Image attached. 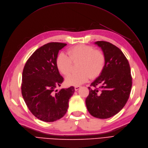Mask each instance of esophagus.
Segmentation results:
<instances>
[{"label": "esophagus", "mask_w": 148, "mask_h": 148, "mask_svg": "<svg viewBox=\"0 0 148 148\" xmlns=\"http://www.w3.org/2000/svg\"><path fill=\"white\" fill-rule=\"evenodd\" d=\"M81 88V86H75V90H76V91H77L78 90H79V88Z\"/></svg>", "instance_id": "34e87169"}]
</instances>
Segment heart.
<instances>
[{
  "label": "heart",
  "mask_w": 148,
  "mask_h": 148,
  "mask_svg": "<svg viewBox=\"0 0 148 148\" xmlns=\"http://www.w3.org/2000/svg\"><path fill=\"white\" fill-rule=\"evenodd\" d=\"M67 55L61 53L56 60L57 69L65 76L72 72L73 64H78V73L70 75L66 79L69 86H79L87 82L90 78H95L101 74L106 64V57L99 50L93 47L79 44L70 47Z\"/></svg>",
  "instance_id": "b5f03b06"
}]
</instances>
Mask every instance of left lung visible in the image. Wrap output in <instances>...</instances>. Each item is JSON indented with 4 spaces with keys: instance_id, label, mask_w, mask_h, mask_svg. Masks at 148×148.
<instances>
[{
    "instance_id": "obj_1",
    "label": "left lung",
    "mask_w": 148,
    "mask_h": 148,
    "mask_svg": "<svg viewBox=\"0 0 148 148\" xmlns=\"http://www.w3.org/2000/svg\"><path fill=\"white\" fill-rule=\"evenodd\" d=\"M95 44L103 51L106 64L101 75L88 87L86 104L90 115L106 119L119 113L126 104L131 91L132 76L129 63L119 48L106 41Z\"/></svg>"
}]
</instances>
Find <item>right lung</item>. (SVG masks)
<instances>
[{"mask_svg":"<svg viewBox=\"0 0 148 148\" xmlns=\"http://www.w3.org/2000/svg\"><path fill=\"white\" fill-rule=\"evenodd\" d=\"M67 44L50 42L37 49L22 72L21 92L28 109L45 122L60 119L67 112L74 87L55 90L64 81L56 65L58 52Z\"/></svg>","mask_w":148,"mask_h":148,"instance_id":"obj_1","label":"right lung"}]
</instances>
